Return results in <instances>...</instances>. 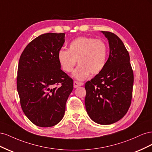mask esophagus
Masks as SVG:
<instances>
[{
  "label": "esophagus",
  "instance_id": "obj_1",
  "mask_svg": "<svg viewBox=\"0 0 152 152\" xmlns=\"http://www.w3.org/2000/svg\"><path fill=\"white\" fill-rule=\"evenodd\" d=\"M82 86H83V83H82L80 82H78L76 80L73 82V87H74L75 88H77V87Z\"/></svg>",
  "mask_w": 152,
  "mask_h": 152
}]
</instances>
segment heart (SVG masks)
Returning a JSON list of instances; mask_svg holds the SVG:
<instances>
[{
    "mask_svg": "<svg viewBox=\"0 0 152 152\" xmlns=\"http://www.w3.org/2000/svg\"><path fill=\"white\" fill-rule=\"evenodd\" d=\"M108 47L104 41L87 37H80L70 42L68 50L60 49L58 59L63 70L72 72L77 64L80 65L73 73L78 80H84L89 75H97L106 65Z\"/></svg>",
    "mask_w": 152,
    "mask_h": 152,
    "instance_id": "b5f03b06",
    "label": "heart"
}]
</instances>
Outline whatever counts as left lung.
I'll list each match as a JSON object with an SVG mask.
<instances>
[{"mask_svg":"<svg viewBox=\"0 0 152 152\" xmlns=\"http://www.w3.org/2000/svg\"><path fill=\"white\" fill-rule=\"evenodd\" d=\"M109 43L110 54L103 70L85 84V105L94 122L108 125L125 115L130 107L134 75L129 54L122 41L102 31Z\"/></svg>","mask_w":152,"mask_h":152,"instance_id":"obj_1","label":"left lung"}]
</instances>
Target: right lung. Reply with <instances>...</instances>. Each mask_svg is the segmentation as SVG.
<instances>
[{
	"instance_id": "obj_1",
	"label": "right lung",
	"mask_w": 152,
	"mask_h": 152,
	"mask_svg": "<svg viewBox=\"0 0 152 152\" xmlns=\"http://www.w3.org/2000/svg\"><path fill=\"white\" fill-rule=\"evenodd\" d=\"M65 35H40L26 45L19 60L17 90L21 107L39 127H52L61 121L73 90V80L61 70L57 56Z\"/></svg>"
}]
</instances>
